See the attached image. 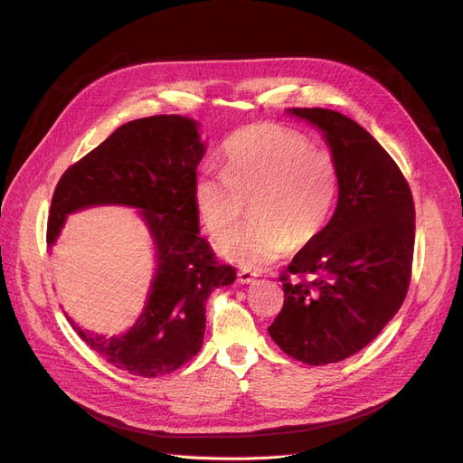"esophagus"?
I'll list each match as a JSON object with an SVG mask.
<instances>
[{
  "mask_svg": "<svg viewBox=\"0 0 463 463\" xmlns=\"http://www.w3.org/2000/svg\"><path fill=\"white\" fill-rule=\"evenodd\" d=\"M255 275L257 273H253L250 269H241V271H238V281L243 283V285H250V283L255 281Z\"/></svg>",
  "mask_w": 463,
  "mask_h": 463,
  "instance_id": "obj_1",
  "label": "esophagus"
}]
</instances>
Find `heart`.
<instances>
[{"label": "heart", "mask_w": 463, "mask_h": 463, "mask_svg": "<svg viewBox=\"0 0 463 463\" xmlns=\"http://www.w3.org/2000/svg\"><path fill=\"white\" fill-rule=\"evenodd\" d=\"M225 169L199 173L194 199L212 236H225L248 212L255 220L220 241V253L259 269L296 245L318 238L338 194V167L303 134L275 122L236 132L223 150Z\"/></svg>", "instance_id": "obj_1"}]
</instances>
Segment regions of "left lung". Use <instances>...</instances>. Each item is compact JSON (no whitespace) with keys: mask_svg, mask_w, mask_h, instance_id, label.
<instances>
[{"mask_svg":"<svg viewBox=\"0 0 463 463\" xmlns=\"http://www.w3.org/2000/svg\"><path fill=\"white\" fill-rule=\"evenodd\" d=\"M288 111L322 130L338 167V201L318 238L281 273L285 303L268 331L285 354L317 366L363 350L402 307L415 204L396 162L355 120L324 108Z\"/></svg>","mask_w":463,"mask_h":463,"instance_id":"left-lung-1","label":"left lung"}]
</instances>
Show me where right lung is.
<instances>
[{"label": "right lung", "mask_w": 463, "mask_h": 463, "mask_svg": "<svg viewBox=\"0 0 463 463\" xmlns=\"http://www.w3.org/2000/svg\"><path fill=\"white\" fill-rule=\"evenodd\" d=\"M204 156L197 122L180 115L130 120L59 178L48 218V245L67 213L97 204L141 210L156 245L158 268L143 315L120 336L71 326L109 364L141 378L169 374L203 346L210 292L236 279L199 236L194 186Z\"/></svg>", "instance_id": "1"}]
</instances>
